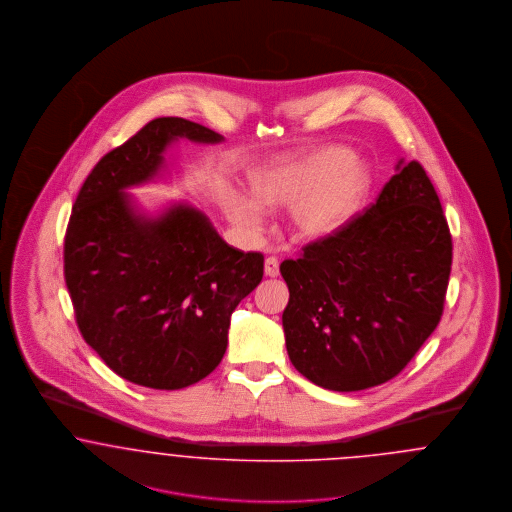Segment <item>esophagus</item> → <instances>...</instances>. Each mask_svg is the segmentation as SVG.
I'll use <instances>...</instances> for the list:
<instances>
[{
    "mask_svg": "<svg viewBox=\"0 0 512 512\" xmlns=\"http://www.w3.org/2000/svg\"><path fill=\"white\" fill-rule=\"evenodd\" d=\"M278 272H280L278 259L276 257H268L267 261H265V274L270 276V278H274V276H278Z\"/></svg>",
    "mask_w": 512,
    "mask_h": 512,
    "instance_id": "esophagus-1",
    "label": "esophagus"
}]
</instances>
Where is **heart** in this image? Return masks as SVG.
<instances>
[{
  "label": "heart",
  "instance_id": "obj_1",
  "mask_svg": "<svg viewBox=\"0 0 512 512\" xmlns=\"http://www.w3.org/2000/svg\"><path fill=\"white\" fill-rule=\"evenodd\" d=\"M372 188V171L347 147H322L311 155L259 172L249 195H224V207L245 232H259L267 207L290 209V224L301 240H324L338 234L359 213Z\"/></svg>",
  "mask_w": 512,
  "mask_h": 512
}]
</instances>
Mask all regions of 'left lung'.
Instances as JSON below:
<instances>
[{"label":"left lung","mask_w":512,"mask_h":512,"mask_svg":"<svg viewBox=\"0 0 512 512\" xmlns=\"http://www.w3.org/2000/svg\"><path fill=\"white\" fill-rule=\"evenodd\" d=\"M451 261L434 184L420 163L399 161L363 215L280 265L292 365L324 390L395 378L439 324Z\"/></svg>","instance_id":"1"}]
</instances>
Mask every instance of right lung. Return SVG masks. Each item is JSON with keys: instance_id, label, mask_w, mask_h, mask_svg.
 <instances>
[{"instance_id": "obj_1", "label": "right lung", "mask_w": 512, "mask_h": 512, "mask_svg": "<svg viewBox=\"0 0 512 512\" xmlns=\"http://www.w3.org/2000/svg\"><path fill=\"white\" fill-rule=\"evenodd\" d=\"M178 138L219 144L197 122L161 117L99 159L65 234V282L86 343L121 378L180 390L219 366L230 315L263 280L265 257L226 244L192 205L138 213L126 188L159 176Z\"/></svg>"}]
</instances>
